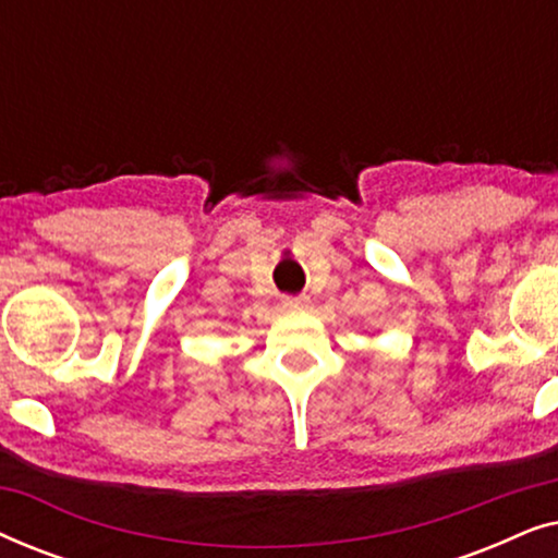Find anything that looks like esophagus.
<instances>
[{
    "label": "esophagus",
    "mask_w": 558,
    "mask_h": 558,
    "mask_svg": "<svg viewBox=\"0 0 558 558\" xmlns=\"http://www.w3.org/2000/svg\"><path fill=\"white\" fill-rule=\"evenodd\" d=\"M310 304L307 296H284V307L287 310H304Z\"/></svg>",
    "instance_id": "obj_1"
}]
</instances>
